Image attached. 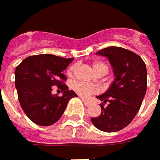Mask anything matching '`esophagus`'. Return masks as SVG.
I'll return each mask as SVG.
<instances>
[{
	"mask_svg": "<svg viewBox=\"0 0 160 160\" xmlns=\"http://www.w3.org/2000/svg\"><path fill=\"white\" fill-rule=\"evenodd\" d=\"M82 102L83 104L85 105V106H90L91 105V102H90V100H88V99H85V98H82Z\"/></svg>",
	"mask_w": 160,
	"mask_h": 160,
	"instance_id": "obj_1",
	"label": "esophagus"
}]
</instances>
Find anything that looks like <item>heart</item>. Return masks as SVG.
Masks as SVG:
<instances>
[{"mask_svg": "<svg viewBox=\"0 0 160 160\" xmlns=\"http://www.w3.org/2000/svg\"><path fill=\"white\" fill-rule=\"evenodd\" d=\"M93 69L95 70V72L98 73V75L100 74H107L108 71V67L106 63L102 62H95L92 64ZM76 66H72L68 68V74L69 76H73L75 74L76 71ZM74 91L77 93H78L80 96L82 97H88L92 94L94 93L98 92L99 89L96 85H93V84H87V83H82V82H76L73 83L72 85Z\"/></svg>", "mask_w": 160, "mask_h": 160, "instance_id": "1", "label": "heart"}]
</instances>
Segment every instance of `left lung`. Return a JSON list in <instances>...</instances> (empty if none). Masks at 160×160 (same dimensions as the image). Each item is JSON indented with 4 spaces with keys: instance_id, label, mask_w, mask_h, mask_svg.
<instances>
[{
    "instance_id": "8db88e82",
    "label": "left lung",
    "mask_w": 160,
    "mask_h": 160,
    "mask_svg": "<svg viewBox=\"0 0 160 160\" xmlns=\"http://www.w3.org/2000/svg\"><path fill=\"white\" fill-rule=\"evenodd\" d=\"M96 54L108 58L114 79L106 92L97 96L108 105H100L101 113L92 122L101 131L116 132L127 127L141 108L147 88L146 66L139 55L122 48L109 47Z\"/></svg>"
}]
</instances>
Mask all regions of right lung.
I'll return each mask as SVG.
<instances>
[{
	"label": "right lung",
	"instance_id": "obj_1",
	"mask_svg": "<svg viewBox=\"0 0 160 160\" xmlns=\"http://www.w3.org/2000/svg\"><path fill=\"white\" fill-rule=\"evenodd\" d=\"M74 58L65 59L52 54L25 58L16 68L15 85L18 100L27 117L39 126H50L62 117L69 99L78 95L63 82L62 71ZM53 86L63 92L62 97L52 94Z\"/></svg>",
	"mask_w": 160,
	"mask_h": 160
}]
</instances>
